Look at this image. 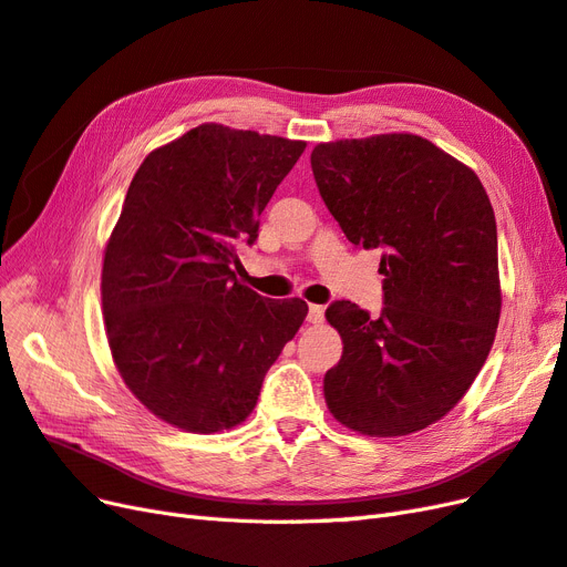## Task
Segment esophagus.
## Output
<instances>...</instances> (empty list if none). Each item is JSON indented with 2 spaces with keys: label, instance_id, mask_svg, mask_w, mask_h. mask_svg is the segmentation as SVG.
Masks as SVG:
<instances>
[{
  "label": "esophagus",
  "instance_id": "obj_1",
  "mask_svg": "<svg viewBox=\"0 0 567 567\" xmlns=\"http://www.w3.org/2000/svg\"><path fill=\"white\" fill-rule=\"evenodd\" d=\"M324 320V308L318 303H310L308 306V322L310 324H320Z\"/></svg>",
  "mask_w": 567,
  "mask_h": 567
}]
</instances>
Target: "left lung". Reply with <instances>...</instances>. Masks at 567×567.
Masks as SVG:
<instances>
[{
    "label": "left lung",
    "mask_w": 567,
    "mask_h": 567,
    "mask_svg": "<svg viewBox=\"0 0 567 567\" xmlns=\"http://www.w3.org/2000/svg\"><path fill=\"white\" fill-rule=\"evenodd\" d=\"M310 167L358 247H381L383 308L334 301L343 353L324 374L337 422L372 437L443 419L487 360L502 313L497 224L471 167L414 134L318 143Z\"/></svg>",
    "instance_id": "left-lung-1"
}]
</instances>
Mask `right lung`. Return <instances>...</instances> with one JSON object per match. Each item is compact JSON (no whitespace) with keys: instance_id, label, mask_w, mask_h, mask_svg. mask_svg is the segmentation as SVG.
Segmentation results:
<instances>
[{"instance_id":"obj_1","label":"right lung","mask_w":567,"mask_h":567,"mask_svg":"<svg viewBox=\"0 0 567 567\" xmlns=\"http://www.w3.org/2000/svg\"><path fill=\"white\" fill-rule=\"evenodd\" d=\"M306 141L207 122L141 162L103 254L101 301L115 368L138 403L190 433L243 424L270 364L306 320L235 276L237 245Z\"/></svg>"}]
</instances>
